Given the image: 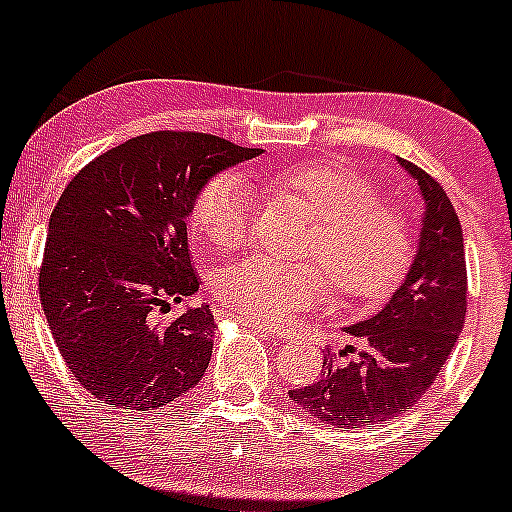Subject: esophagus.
<instances>
[{
    "mask_svg": "<svg viewBox=\"0 0 512 512\" xmlns=\"http://www.w3.org/2000/svg\"><path fill=\"white\" fill-rule=\"evenodd\" d=\"M240 322H245V325L248 327H252V330H255L257 334H260V337H264V339H286L284 334H279V332H274L272 327H264V325H257V322H252V320H240Z\"/></svg>",
    "mask_w": 512,
    "mask_h": 512,
    "instance_id": "34e87169",
    "label": "esophagus"
}]
</instances>
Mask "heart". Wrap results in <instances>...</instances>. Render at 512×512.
<instances>
[{
    "mask_svg": "<svg viewBox=\"0 0 512 512\" xmlns=\"http://www.w3.org/2000/svg\"><path fill=\"white\" fill-rule=\"evenodd\" d=\"M269 195L313 216L301 255L286 264L250 257L216 276L223 308L257 325L279 327L327 293L344 301H378L407 269L414 236L407 214L378 195L363 170L342 158H310L262 175ZM192 233L219 250H236L250 231L248 187L221 173L204 182L190 204Z\"/></svg>",
    "mask_w": 512,
    "mask_h": 512,
    "instance_id": "1",
    "label": "heart"
}]
</instances>
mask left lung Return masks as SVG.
I'll list each match as a JSON object with an SVG mask.
<instances>
[{
  "label": "left lung",
  "mask_w": 512,
  "mask_h": 512,
  "mask_svg": "<svg viewBox=\"0 0 512 512\" xmlns=\"http://www.w3.org/2000/svg\"><path fill=\"white\" fill-rule=\"evenodd\" d=\"M399 163L426 202L407 279L378 315L344 327L358 346L339 354L327 349L320 378L289 390L293 404L334 428H366L414 407L448 361L467 315V262L455 207L426 170Z\"/></svg>",
  "instance_id": "obj_1"
}]
</instances>
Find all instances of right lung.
I'll return each instance as SVG.
<instances>
[{"mask_svg":"<svg viewBox=\"0 0 512 512\" xmlns=\"http://www.w3.org/2000/svg\"><path fill=\"white\" fill-rule=\"evenodd\" d=\"M262 154L204 132H149L86 163L52 209L38 291L57 349L93 399L151 411L190 392L211 361L187 216L219 170Z\"/></svg>","mask_w":512,"mask_h":512,"instance_id":"add662e5","label":"right lung"}]
</instances>
